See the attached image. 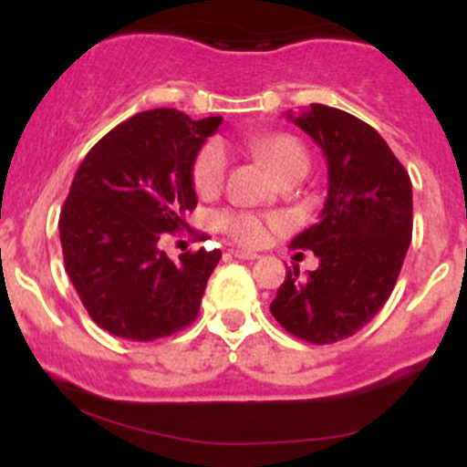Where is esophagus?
<instances>
[{
    "mask_svg": "<svg viewBox=\"0 0 467 467\" xmlns=\"http://www.w3.org/2000/svg\"><path fill=\"white\" fill-rule=\"evenodd\" d=\"M230 254H233L234 259H241V261H254V259H259V256H256L254 252H245V250H230Z\"/></svg>",
    "mask_w": 467,
    "mask_h": 467,
    "instance_id": "34e87169",
    "label": "esophagus"
}]
</instances>
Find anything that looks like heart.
Segmentation results:
<instances>
[{"instance_id": "heart-1", "label": "heart", "mask_w": 467, "mask_h": 467, "mask_svg": "<svg viewBox=\"0 0 467 467\" xmlns=\"http://www.w3.org/2000/svg\"><path fill=\"white\" fill-rule=\"evenodd\" d=\"M250 149L261 155L270 169L275 171L276 178L285 175L289 169L298 164H309L307 151L296 138L287 136V133H261V136H252ZM228 149L226 144L217 138L203 142L202 149L197 151L195 160H192L191 178L192 186H195L197 192L202 195H213L222 189L223 180H226L228 171ZM219 228L228 234L230 239L237 241L241 245H248V248H254V245H261L270 234L272 223L265 222L264 217L254 215V213H234L226 211L217 217Z\"/></svg>"}]
</instances>
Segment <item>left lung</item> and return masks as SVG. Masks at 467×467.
Segmentation results:
<instances>
[{
	"label": "left lung",
	"mask_w": 467,
	"mask_h": 467,
	"mask_svg": "<svg viewBox=\"0 0 467 467\" xmlns=\"http://www.w3.org/2000/svg\"><path fill=\"white\" fill-rule=\"evenodd\" d=\"M287 116L323 149L329 191L320 222L292 241L320 265L307 278L287 270L270 312L292 336L331 345L360 331L389 301L412 237V186L384 138L360 118L318 103Z\"/></svg>",
	"instance_id": "left-lung-1"
}]
</instances>
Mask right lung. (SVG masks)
<instances>
[{
	"label": "right lung",
	"mask_w": 467,
	"mask_h": 467,
	"mask_svg": "<svg viewBox=\"0 0 467 467\" xmlns=\"http://www.w3.org/2000/svg\"><path fill=\"white\" fill-rule=\"evenodd\" d=\"M222 118L140 111L114 127L80 162L58 217L66 272L89 318L118 337L151 342L200 314L219 250L158 248L197 206L192 160Z\"/></svg>",
	"instance_id": "1"
}]
</instances>
